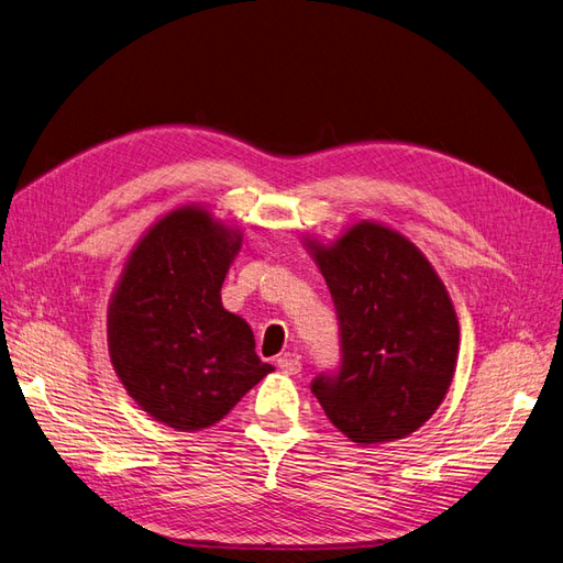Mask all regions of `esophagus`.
I'll return each mask as SVG.
<instances>
[{"label": "esophagus", "instance_id": "esophagus-1", "mask_svg": "<svg viewBox=\"0 0 563 563\" xmlns=\"http://www.w3.org/2000/svg\"><path fill=\"white\" fill-rule=\"evenodd\" d=\"M277 366L288 373V376H296V373H300V360L296 354H282L277 360Z\"/></svg>", "mask_w": 563, "mask_h": 563}]
</instances>
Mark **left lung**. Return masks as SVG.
Listing matches in <instances>:
<instances>
[{"instance_id": "obj_1", "label": "left lung", "mask_w": 563, "mask_h": 563, "mask_svg": "<svg viewBox=\"0 0 563 563\" xmlns=\"http://www.w3.org/2000/svg\"><path fill=\"white\" fill-rule=\"evenodd\" d=\"M310 249L340 335V364L312 380L314 397L356 444L408 437L453 380L460 331L444 284L406 236L376 223Z\"/></svg>"}]
</instances>
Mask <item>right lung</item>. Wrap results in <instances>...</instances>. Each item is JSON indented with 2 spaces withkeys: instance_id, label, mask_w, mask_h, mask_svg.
I'll return each mask as SVG.
<instances>
[{
  "instance_id": "1",
  "label": "right lung",
  "mask_w": 563,
  "mask_h": 563,
  "mask_svg": "<svg viewBox=\"0 0 563 563\" xmlns=\"http://www.w3.org/2000/svg\"><path fill=\"white\" fill-rule=\"evenodd\" d=\"M242 234L185 207L152 225L131 253L108 314L112 366L145 413L201 430L272 371L249 323L220 302Z\"/></svg>"
}]
</instances>
